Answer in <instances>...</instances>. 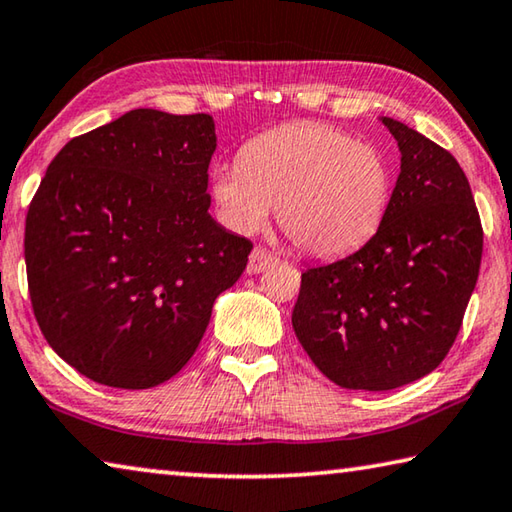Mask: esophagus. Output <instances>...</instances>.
I'll list each match as a JSON object with an SVG mask.
<instances>
[{"instance_id":"34e87169","label":"esophagus","mask_w":512,"mask_h":512,"mask_svg":"<svg viewBox=\"0 0 512 512\" xmlns=\"http://www.w3.org/2000/svg\"><path fill=\"white\" fill-rule=\"evenodd\" d=\"M277 262V257L273 255V253H268L266 248H262V246H257L253 253H250V257H248V268L246 271L250 273V275H257V273H262V271H266L268 266H273Z\"/></svg>"}]
</instances>
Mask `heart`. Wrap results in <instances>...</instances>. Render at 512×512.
<instances>
[{"instance_id": "b5f03b06", "label": "heart", "mask_w": 512, "mask_h": 512, "mask_svg": "<svg viewBox=\"0 0 512 512\" xmlns=\"http://www.w3.org/2000/svg\"><path fill=\"white\" fill-rule=\"evenodd\" d=\"M210 192L230 230L253 235L277 205V221L293 244L318 257H339L379 230L393 171L375 144L300 121L250 140L237 162L216 164Z\"/></svg>"}]
</instances>
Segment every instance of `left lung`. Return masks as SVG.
<instances>
[{"instance_id":"left-lung-1","label":"left lung","mask_w":512,"mask_h":512,"mask_svg":"<svg viewBox=\"0 0 512 512\" xmlns=\"http://www.w3.org/2000/svg\"><path fill=\"white\" fill-rule=\"evenodd\" d=\"M402 153L391 203L366 246L307 268L291 323L327 379L391 391L447 357L479 277L483 228L461 164L381 117Z\"/></svg>"}]
</instances>
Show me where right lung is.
<instances>
[{
    "mask_svg": "<svg viewBox=\"0 0 512 512\" xmlns=\"http://www.w3.org/2000/svg\"><path fill=\"white\" fill-rule=\"evenodd\" d=\"M210 115L137 108L69 140L24 230L29 296L60 359L112 388H153L192 359L253 244L210 216Z\"/></svg>",
    "mask_w": 512,
    "mask_h": 512,
    "instance_id": "obj_1",
    "label": "right lung"
}]
</instances>
